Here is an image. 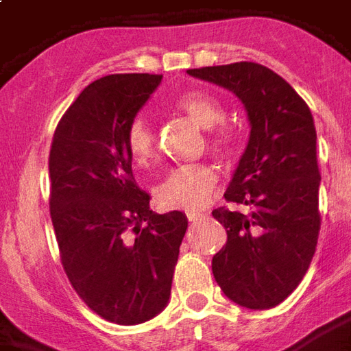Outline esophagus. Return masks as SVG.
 Listing matches in <instances>:
<instances>
[{
  "instance_id": "esophagus-1",
  "label": "esophagus",
  "mask_w": 351,
  "mask_h": 351,
  "mask_svg": "<svg viewBox=\"0 0 351 351\" xmlns=\"http://www.w3.org/2000/svg\"><path fill=\"white\" fill-rule=\"evenodd\" d=\"M205 218V214L201 213H188V220L191 221V223H197L199 220H203Z\"/></svg>"
}]
</instances>
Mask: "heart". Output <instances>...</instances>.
Returning <instances> with one entry per match:
<instances>
[{
	"label": "heart",
	"mask_w": 351,
	"mask_h": 351,
	"mask_svg": "<svg viewBox=\"0 0 351 351\" xmlns=\"http://www.w3.org/2000/svg\"><path fill=\"white\" fill-rule=\"evenodd\" d=\"M176 107L184 114L191 118L203 130H214L226 118V110L220 101L205 92H191L178 97ZM231 138L223 131H210L208 146L216 154L229 150ZM125 146L131 161L145 167L156 156V135L150 123L143 116L133 118L125 131ZM216 186V173L208 165H182L169 171L156 190V197L161 206L167 208H184V210H197L206 205L210 191Z\"/></svg>",
	"instance_id": "1"
}]
</instances>
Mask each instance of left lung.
<instances>
[{
  "label": "left lung",
  "mask_w": 351,
  "mask_h": 351,
  "mask_svg": "<svg viewBox=\"0 0 351 351\" xmlns=\"http://www.w3.org/2000/svg\"><path fill=\"white\" fill-rule=\"evenodd\" d=\"M195 79L233 92L243 103L250 137L226 190L243 214L216 208L228 243L213 258L223 295L244 308L276 306L299 286L319 233L316 128L308 105L265 65L239 62L188 69Z\"/></svg>",
  "instance_id": "8db88e82"
}]
</instances>
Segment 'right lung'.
<instances>
[{
    "label": "right lung",
    "mask_w": 351,
    "mask_h": 351,
    "mask_svg": "<svg viewBox=\"0 0 351 351\" xmlns=\"http://www.w3.org/2000/svg\"><path fill=\"white\" fill-rule=\"evenodd\" d=\"M161 75H108L60 120L49 158L50 218L65 274L88 306L137 325L167 306L188 218L156 214L131 171L125 131Z\"/></svg>",
    "instance_id": "add662e5"
}]
</instances>
